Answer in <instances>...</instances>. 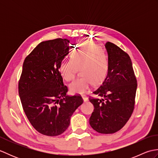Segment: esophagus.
<instances>
[{"label": "esophagus", "instance_id": "esophagus-1", "mask_svg": "<svg viewBox=\"0 0 158 158\" xmlns=\"http://www.w3.org/2000/svg\"><path fill=\"white\" fill-rule=\"evenodd\" d=\"M82 98H83V101H84V102H86V101H88V98L86 96H85V95H83L82 96Z\"/></svg>", "mask_w": 158, "mask_h": 158}]
</instances>
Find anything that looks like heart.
<instances>
[{"mask_svg":"<svg viewBox=\"0 0 158 158\" xmlns=\"http://www.w3.org/2000/svg\"><path fill=\"white\" fill-rule=\"evenodd\" d=\"M78 69L83 76L70 85L73 94H83L89 89L92 82H102L108 72V58L98 46L90 42H83L74 49L70 60L60 63V75L67 81L74 79Z\"/></svg>","mask_w":158,"mask_h":158,"instance_id":"b5f03b06","label":"heart"}]
</instances>
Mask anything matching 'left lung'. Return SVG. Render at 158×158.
Here are the masks:
<instances>
[{"instance_id": "8db88e82", "label": "left lung", "mask_w": 158, "mask_h": 158, "mask_svg": "<svg viewBox=\"0 0 158 158\" xmlns=\"http://www.w3.org/2000/svg\"><path fill=\"white\" fill-rule=\"evenodd\" d=\"M108 55V72L93 93L101 99L89 98L94 109L89 124L96 132L113 134L124 126L133 112L137 88L130 56L110 42L105 45Z\"/></svg>"}]
</instances>
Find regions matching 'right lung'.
<instances>
[{
  "mask_svg": "<svg viewBox=\"0 0 158 158\" xmlns=\"http://www.w3.org/2000/svg\"><path fill=\"white\" fill-rule=\"evenodd\" d=\"M70 41L56 39L40 43L26 57L19 81V96L32 126L43 135L62 134L75 110L83 102L79 95L66 96L59 67L69 53Z\"/></svg>",
  "mask_w": 158,
  "mask_h": 158,
  "instance_id": "add662e5",
  "label": "right lung"
}]
</instances>
